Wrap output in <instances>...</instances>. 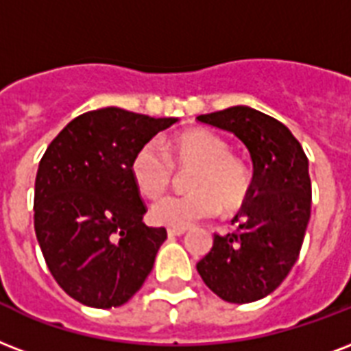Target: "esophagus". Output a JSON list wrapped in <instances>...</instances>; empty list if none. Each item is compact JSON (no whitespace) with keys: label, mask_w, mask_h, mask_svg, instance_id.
<instances>
[{"label":"esophagus","mask_w":351,"mask_h":351,"mask_svg":"<svg viewBox=\"0 0 351 351\" xmlns=\"http://www.w3.org/2000/svg\"><path fill=\"white\" fill-rule=\"evenodd\" d=\"M187 230L186 228H167V235L169 237H176V235H184Z\"/></svg>","instance_id":"34e87169"}]
</instances>
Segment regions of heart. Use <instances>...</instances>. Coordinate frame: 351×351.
<instances>
[{
    "mask_svg": "<svg viewBox=\"0 0 351 351\" xmlns=\"http://www.w3.org/2000/svg\"><path fill=\"white\" fill-rule=\"evenodd\" d=\"M140 147L130 162V176L143 197L158 199L173 182V165L193 169L186 187L191 193L167 197L152 206L151 219L169 228H189L217 215L237 210L250 189V173L239 158L230 154L226 140L206 128H189L165 143Z\"/></svg>",
    "mask_w": 351,
    "mask_h": 351,
    "instance_id": "b5f03b06",
    "label": "heart"
}]
</instances>
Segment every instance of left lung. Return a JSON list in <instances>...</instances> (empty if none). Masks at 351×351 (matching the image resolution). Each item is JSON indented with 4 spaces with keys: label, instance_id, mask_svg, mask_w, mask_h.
<instances>
[{
    "label": "left lung",
    "instance_id": "1",
    "mask_svg": "<svg viewBox=\"0 0 351 351\" xmlns=\"http://www.w3.org/2000/svg\"><path fill=\"white\" fill-rule=\"evenodd\" d=\"M197 119L235 134L254 167L245 204L232 219L237 230L213 235L197 271L230 304L261 300L287 278L300 254L311 217L309 162L291 130L256 108L239 104Z\"/></svg>",
    "mask_w": 351,
    "mask_h": 351
}]
</instances>
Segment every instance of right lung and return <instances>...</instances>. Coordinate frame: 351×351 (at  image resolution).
<instances>
[{
    "label": "right lung",
    "mask_w": 351,
    "mask_h": 351,
    "mask_svg": "<svg viewBox=\"0 0 351 351\" xmlns=\"http://www.w3.org/2000/svg\"><path fill=\"white\" fill-rule=\"evenodd\" d=\"M178 117L117 106L75 117L51 141L34 182V232L51 274L80 304L123 306L151 274L165 228L143 223L130 176L136 151Z\"/></svg>",
    "instance_id": "obj_1"
}]
</instances>
